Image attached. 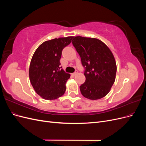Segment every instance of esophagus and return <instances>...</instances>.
Returning <instances> with one entry per match:
<instances>
[{
  "mask_svg": "<svg viewBox=\"0 0 146 146\" xmlns=\"http://www.w3.org/2000/svg\"><path fill=\"white\" fill-rule=\"evenodd\" d=\"M77 74H78V71H77V70H76V72H75L74 73H73L72 75V76H77Z\"/></svg>",
  "mask_w": 146,
  "mask_h": 146,
  "instance_id": "1",
  "label": "esophagus"
}]
</instances>
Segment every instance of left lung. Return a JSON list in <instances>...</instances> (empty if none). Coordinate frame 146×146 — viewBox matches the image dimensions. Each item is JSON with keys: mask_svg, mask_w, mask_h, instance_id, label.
<instances>
[{"mask_svg": "<svg viewBox=\"0 0 146 146\" xmlns=\"http://www.w3.org/2000/svg\"><path fill=\"white\" fill-rule=\"evenodd\" d=\"M72 42L86 69V80L80 86L82 94L90 100L102 99L108 94L116 79L117 66L112 52L97 38L77 36Z\"/></svg>", "mask_w": 146, "mask_h": 146, "instance_id": "8db88e82", "label": "left lung"}]
</instances>
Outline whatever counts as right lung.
Wrapping results in <instances>:
<instances>
[{
  "label": "right lung",
  "mask_w": 146,
  "mask_h": 146,
  "mask_svg": "<svg viewBox=\"0 0 146 146\" xmlns=\"http://www.w3.org/2000/svg\"><path fill=\"white\" fill-rule=\"evenodd\" d=\"M73 36L55 38L42 42L35 50L29 67V78L35 92L45 100L62 96L70 75L60 69L63 48Z\"/></svg>",
  "instance_id": "right-lung-1"
}]
</instances>
